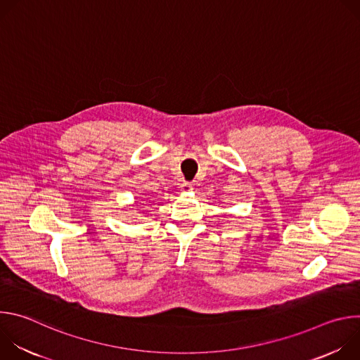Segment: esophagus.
Listing matches in <instances>:
<instances>
[{
    "label": "esophagus",
    "mask_w": 360,
    "mask_h": 360,
    "mask_svg": "<svg viewBox=\"0 0 360 360\" xmlns=\"http://www.w3.org/2000/svg\"><path fill=\"white\" fill-rule=\"evenodd\" d=\"M191 188H192L191 182H184V184H182V189H184V191H189Z\"/></svg>",
    "instance_id": "obj_1"
}]
</instances>
